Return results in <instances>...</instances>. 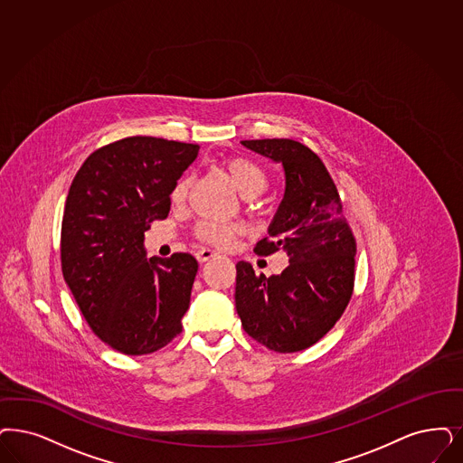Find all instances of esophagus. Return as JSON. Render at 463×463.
<instances>
[{"mask_svg":"<svg viewBox=\"0 0 463 463\" xmlns=\"http://www.w3.org/2000/svg\"><path fill=\"white\" fill-rule=\"evenodd\" d=\"M218 254L214 252V250H211V249H201V250H197V254L195 257L201 260V262H206V260H211L213 257H216Z\"/></svg>","mask_w":463,"mask_h":463,"instance_id":"34e87169","label":"esophagus"}]
</instances>
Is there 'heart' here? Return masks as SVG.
Returning a JSON list of instances; mask_svg holds the SVG:
<instances>
[{
  "instance_id": "obj_1",
  "label": "heart",
  "mask_w": 463,
  "mask_h": 463,
  "mask_svg": "<svg viewBox=\"0 0 463 463\" xmlns=\"http://www.w3.org/2000/svg\"><path fill=\"white\" fill-rule=\"evenodd\" d=\"M223 168L228 173V176L232 178V182L235 184V187L240 190V194L245 197H257L268 189V182H269L268 173L264 172V168L260 165H257L256 161H252L249 157H241V156L228 157L223 163ZM189 189V176L187 175L180 176L173 184L172 192H170L172 204L182 206L187 201ZM194 233L204 243L226 249L233 243V240L237 239L240 230L239 226H235V224L204 220V222L195 224Z\"/></svg>"
}]
</instances>
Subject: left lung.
Returning <instances> with one entry per match:
<instances>
[{"label":"left lung","instance_id":"1","mask_svg":"<svg viewBox=\"0 0 463 463\" xmlns=\"http://www.w3.org/2000/svg\"><path fill=\"white\" fill-rule=\"evenodd\" d=\"M259 155L283 165L285 195L269 237L254 252L285 250L281 274H256L237 264L235 304L245 333L279 354L319 342L348 306L355 283L357 240L343 216L342 197L321 157L291 138L241 140Z\"/></svg>","mask_w":463,"mask_h":463}]
</instances>
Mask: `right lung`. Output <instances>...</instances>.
I'll return each mask as SVG.
<instances>
[{
  "mask_svg": "<svg viewBox=\"0 0 463 463\" xmlns=\"http://www.w3.org/2000/svg\"><path fill=\"white\" fill-rule=\"evenodd\" d=\"M199 146L120 138L87 157L61 222V271L89 327L125 355H146L182 333L195 257H146L144 232L170 213V192Z\"/></svg>",
  "mask_w": 463,
  "mask_h": 463,
  "instance_id": "1",
  "label": "right lung"
}]
</instances>
